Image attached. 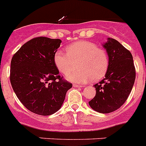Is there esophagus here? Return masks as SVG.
I'll list each match as a JSON object with an SVG mask.
<instances>
[{
    "instance_id": "34e87169",
    "label": "esophagus",
    "mask_w": 146,
    "mask_h": 146,
    "mask_svg": "<svg viewBox=\"0 0 146 146\" xmlns=\"http://www.w3.org/2000/svg\"><path fill=\"white\" fill-rule=\"evenodd\" d=\"M73 86L75 88H82V87L81 85H79V84H73Z\"/></svg>"
}]
</instances>
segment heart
<instances>
[{
  "instance_id": "heart-1",
  "label": "heart",
  "mask_w": 146,
  "mask_h": 146,
  "mask_svg": "<svg viewBox=\"0 0 146 146\" xmlns=\"http://www.w3.org/2000/svg\"><path fill=\"white\" fill-rule=\"evenodd\" d=\"M66 52L57 50L54 53V63L62 74H66L76 67L77 70L67 74L66 78L74 82L97 81L105 76L109 67V58L104 49L87 41L69 45Z\"/></svg>"
}]
</instances>
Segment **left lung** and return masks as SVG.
Here are the masks:
<instances>
[{
  "mask_svg": "<svg viewBox=\"0 0 146 146\" xmlns=\"http://www.w3.org/2000/svg\"><path fill=\"white\" fill-rule=\"evenodd\" d=\"M103 47L108 52L109 67L105 77L94 86L96 96L88 103L95 111L110 113L126 101L135 83L136 72L131 52L117 40L109 38Z\"/></svg>",
  "mask_w": 146,
  "mask_h": 146,
  "instance_id": "1",
  "label": "left lung"
}]
</instances>
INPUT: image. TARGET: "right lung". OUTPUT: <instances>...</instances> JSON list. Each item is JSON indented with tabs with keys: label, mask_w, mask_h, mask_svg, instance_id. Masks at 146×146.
I'll return each mask as SVG.
<instances>
[{
	"label": "right lung",
	"mask_w": 146,
	"mask_h": 146,
	"mask_svg": "<svg viewBox=\"0 0 146 146\" xmlns=\"http://www.w3.org/2000/svg\"><path fill=\"white\" fill-rule=\"evenodd\" d=\"M61 40L36 37L13 55L10 68L12 88L22 104L32 113L50 115L64 103L72 83L59 75L54 53Z\"/></svg>",
	"instance_id": "obj_1"
}]
</instances>
